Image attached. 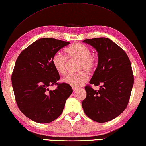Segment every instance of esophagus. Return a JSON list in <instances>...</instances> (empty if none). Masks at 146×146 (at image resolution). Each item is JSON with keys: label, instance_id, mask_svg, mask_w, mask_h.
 I'll return each mask as SVG.
<instances>
[{"label": "esophagus", "instance_id": "34e87169", "mask_svg": "<svg viewBox=\"0 0 146 146\" xmlns=\"http://www.w3.org/2000/svg\"><path fill=\"white\" fill-rule=\"evenodd\" d=\"M72 89H73V91H76V90H78L77 87H72Z\"/></svg>", "mask_w": 146, "mask_h": 146}]
</instances>
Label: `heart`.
<instances>
[{
	"mask_svg": "<svg viewBox=\"0 0 146 146\" xmlns=\"http://www.w3.org/2000/svg\"><path fill=\"white\" fill-rule=\"evenodd\" d=\"M66 55L70 59L79 60L78 70H86L91 72L96 66V59L92 55L91 50L87 46L80 43H75L65 49ZM66 61L67 59L64 55L57 52L52 57V62L55 70L60 75H64L66 73ZM89 75L86 71L69 74L63 78L62 81L72 87L82 86L89 80Z\"/></svg>",
	"mask_w": 146,
	"mask_h": 146,
	"instance_id": "obj_1",
	"label": "heart"
}]
</instances>
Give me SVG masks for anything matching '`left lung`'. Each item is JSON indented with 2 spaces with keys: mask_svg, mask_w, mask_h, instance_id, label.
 <instances>
[{
  "mask_svg": "<svg viewBox=\"0 0 146 146\" xmlns=\"http://www.w3.org/2000/svg\"><path fill=\"white\" fill-rule=\"evenodd\" d=\"M98 53V66L89 83L98 86L85 87L87 96L82 102L86 115L98 123H105L124 112L130 98L134 78L131 65L126 52L107 38L83 41Z\"/></svg>",
  "mask_w": 146,
  "mask_h": 146,
  "instance_id": "obj_1",
  "label": "left lung"
}]
</instances>
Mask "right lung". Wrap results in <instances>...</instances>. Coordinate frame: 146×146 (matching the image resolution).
I'll list each match as a JSON object with an SVG mask.
<instances>
[{
  "mask_svg": "<svg viewBox=\"0 0 146 146\" xmlns=\"http://www.w3.org/2000/svg\"><path fill=\"white\" fill-rule=\"evenodd\" d=\"M70 44L54 38H42L20 53L16 60L11 82L16 102L26 117L38 123H49L58 118L73 89L57 83L59 74L52 59L55 54ZM57 85L54 91L49 87Z\"/></svg>",
  "mask_w": 146,
  "mask_h": 146,
  "instance_id": "add662e5",
  "label": "right lung"
}]
</instances>
